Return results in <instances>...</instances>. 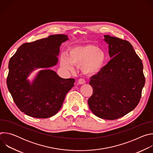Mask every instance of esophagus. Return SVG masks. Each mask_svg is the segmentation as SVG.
Segmentation results:
<instances>
[{"label":"esophagus","instance_id":"34e87169","mask_svg":"<svg viewBox=\"0 0 153 153\" xmlns=\"http://www.w3.org/2000/svg\"><path fill=\"white\" fill-rule=\"evenodd\" d=\"M77 83L79 85H82V84H84L85 83V80L83 79H79Z\"/></svg>","mask_w":153,"mask_h":153}]
</instances>
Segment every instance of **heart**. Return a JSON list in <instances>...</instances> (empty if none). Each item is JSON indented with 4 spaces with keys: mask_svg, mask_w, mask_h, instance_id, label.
Listing matches in <instances>:
<instances>
[{
    "mask_svg": "<svg viewBox=\"0 0 153 153\" xmlns=\"http://www.w3.org/2000/svg\"><path fill=\"white\" fill-rule=\"evenodd\" d=\"M106 56L105 53L93 45H84L69 48L67 53L60 57V67L73 71L75 66H81L83 72L89 76L98 74L102 69Z\"/></svg>",
    "mask_w": 153,
    "mask_h": 153,
    "instance_id": "1",
    "label": "heart"
}]
</instances>
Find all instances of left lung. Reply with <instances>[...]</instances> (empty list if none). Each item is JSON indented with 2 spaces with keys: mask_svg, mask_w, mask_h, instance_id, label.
I'll return each mask as SVG.
<instances>
[{
  "mask_svg": "<svg viewBox=\"0 0 153 153\" xmlns=\"http://www.w3.org/2000/svg\"><path fill=\"white\" fill-rule=\"evenodd\" d=\"M111 59L90 82L93 93L88 103L96 116L115 120L133 110L145 85L143 63L131 43L104 36Z\"/></svg>",
  "mask_w": 153,
  "mask_h": 153,
  "instance_id": "1",
  "label": "left lung"
}]
</instances>
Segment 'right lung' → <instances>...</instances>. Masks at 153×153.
I'll use <instances>...</instances> for the list:
<instances>
[{
  "instance_id": "1",
  "label": "right lung",
  "mask_w": 153,
  "mask_h": 153,
  "mask_svg": "<svg viewBox=\"0 0 153 153\" xmlns=\"http://www.w3.org/2000/svg\"><path fill=\"white\" fill-rule=\"evenodd\" d=\"M67 40V35L55 34L25 43L10 59L8 89L19 110L27 116L39 119L53 116L74 86V79H63L49 69L57 63L60 46ZM37 68L44 70L30 83L27 77Z\"/></svg>"
}]
</instances>
